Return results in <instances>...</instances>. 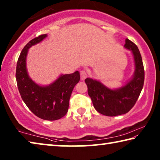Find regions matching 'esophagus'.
Returning a JSON list of instances; mask_svg holds the SVG:
<instances>
[{
	"mask_svg": "<svg viewBox=\"0 0 160 160\" xmlns=\"http://www.w3.org/2000/svg\"><path fill=\"white\" fill-rule=\"evenodd\" d=\"M88 76V75H87V72L85 71V70H81L80 71V79L82 80H84L85 79V78Z\"/></svg>",
	"mask_w": 160,
	"mask_h": 160,
	"instance_id": "esophagus-1",
	"label": "esophagus"
}]
</instances>
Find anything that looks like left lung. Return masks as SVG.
Returning <instances> with one entry per match:
<instances>
[{
    "label": "left lung",
    "mask_w": 160,
    "mask_h": 160,
    "mask_svg": "<svg viewBox=\"0 0 160 160\" xmlns=\"http://www.w3.org/2000/svg\"><path fill=\"white\" fill-rule=\"evenodd\" d=\"M124 48L132 52L135 64L134 73L125 85L111 89L92 78H88L85 80L94 109L107 116L128 113L138 99L144 84V67L138 48L128 39H126Z\"/></svg>",
    "instance_id": "8db88e82"
}]
</instances>
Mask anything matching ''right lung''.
<instances>
[{
  "label": "right lung",
  "mask_w": 160,
  "mask_h": 160,
  "mask_svg": "<svg viewBox=\"0 0 160 160\" xmlns=\"http://www.w3.org/2000/svg\"><path fill=\"white\" fill-rule=\"evenodd\" d=\"M47 34L32 39L22 50L16 68V80L22 99L29 110L38 117L47 121L60 119L68 110L72 90L79 82L80 72L62 74L48 85H40L31 79L26 66L29 48L42 42Z\"/></svg>",
  "instance_id": "1"
}]
</instances>
